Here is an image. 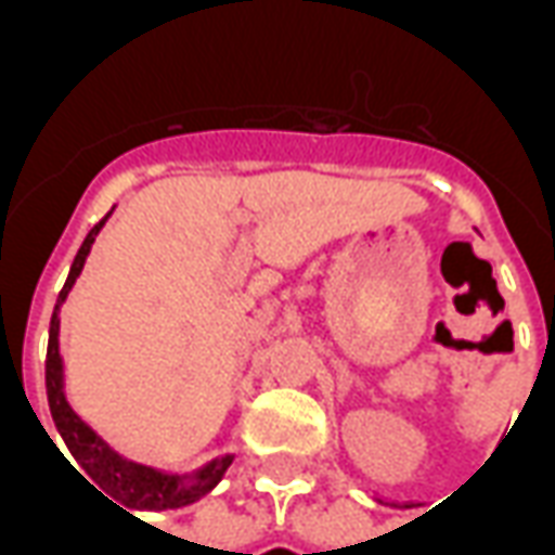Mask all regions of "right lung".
Segmentation results:
<instances>
[{"label":"right lung","instance_id":"obj_1","mask_svg":"<svg viewBox=\"0 0 555 555\" xmlns=\"http://www.w3.org/2000/svg\"><path fill=\"white\" fill-rule=\"evenodd\" d=\"M113 214V210H109ZM109 214L89 231V237L79 246L77 258L70 264V273H67V282L59 300H55L53 321H50V348H47V398H50V413H53V422L62 440L74 454L89 478L103 490L109 493L113 500H118L127 508H139V512H163V508H181V505H190V502L202 500L205 493L217 488L225 469L234 461V454H222L217 461H210L202 469L195 473H186V476H175V473H163V469H154V466L137 464V461H127L125 454H118L103 440L98 430L86 425L82 418L74 413V408L67 404L65 398V365H62V353H59V309L62 302L67 300V294L74 288V282L82 273L86 267V258L91 253V243L101 234V229L106 225ZM106 496V500H109Z\"/></svg>","mask_w":555,"mask_h":555}]
</instances>
